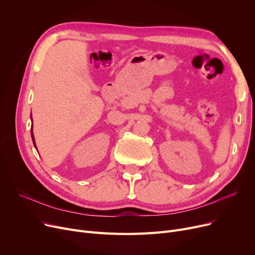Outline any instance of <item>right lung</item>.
Segmentation results:
<instances>
[{
  "label": "right lung",
  "mask_w": 255,
  "mask_h": 255,
  "mask_svg": "<svg viewBox=\"0 0 255 255\" xmlns=\"http://www.w3.org/2000/svg\"><path fill=\"white\" fill-rule=\"evenodd\" d=\"M31 135H32V139H33L34 145H35V148H36V144H35V138H34V134H33V131H32V129H31Z\"/></svg>",
  "instance_id": "obj_1"
}]
</instances>
